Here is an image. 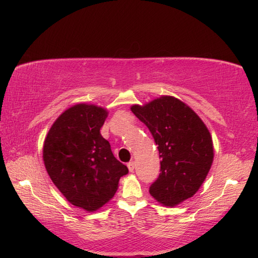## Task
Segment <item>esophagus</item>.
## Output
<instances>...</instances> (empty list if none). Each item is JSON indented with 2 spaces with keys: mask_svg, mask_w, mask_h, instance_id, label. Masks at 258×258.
Segmentation results:
<instances>
[{
  "mask_svg": "<svg viewBox=\"0 0 258 258\" xmlns=\"http://www.w3.org/2000/svg\"><path fill=\"white\" fill-rule=\"evenodd\" d=\"M127 167H128V169H130V172H134V169H135V162H130L128 164H127Z\"/></svg>",
  "mask_w": 258,
  "mask_h": 258,
  "instance_id": "1",
  "label": "esophagus"
}]
</instances>
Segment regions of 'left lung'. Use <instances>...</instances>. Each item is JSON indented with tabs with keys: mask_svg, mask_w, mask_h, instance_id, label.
Listing matches in <instances>:
<instances>
[{
	"mask_svg": "<svg viewBox=\"0 0 258 258\" xmlns=\"http://www.w3.org/2000/svg\"><path fill=\"white\" fill-rule=\"evenodd\" d=\"M131 109L149 127L162 160L150 194L160 204L176 206L199 190L210 172L214 158L210 131L193 109L173 96Z\"/></svg>",
	"mask_w": 258,
	"mask_h": 258,
	"instance_id": "8db88e82",
	"label": "left lung"
}]
</instances>
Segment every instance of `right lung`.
Instances as JSON below:
<instances>
[{
  "mask_svg": "<svg viewBox=\"0 0 258 258\" xmlns=\"http://www.w3.org/2000/svg\"><path fill=\"white\" fill-rule=\"evenodd\" d=\"M105 108L76 104L63 112L44 141L43 161L52 182L71 204L94 212L116 193L128 168L113 155L100 130Z\"/></svg>",
  "mask_w": 258,
  "mask_h": 258,
  "instance_id": "right-lung-1",
  "label": "right lung"
}]
</instances>
